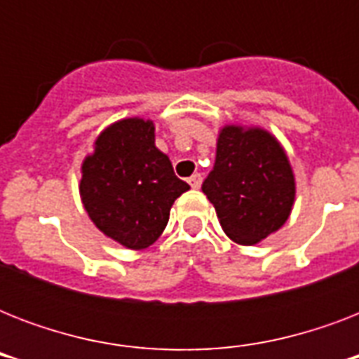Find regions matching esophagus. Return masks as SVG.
<instances>
[{
    "mask_svg": "<svg viewBox=\"0 0 359 359\" xmlns=\"http://www.w3.org/2000/svg\"><path fill=\"white\" fill-rule=\"evenodd\" d=\"M188 182H190V186L194 188V190H197V188H201V182H203V177L199 173L191 175L190 179H188Z\"/></svg>",
    "mask_w": 359,
    "mask_h": 359,
    "instance_id": "1",
    "label": "esophagus"
}]
</instances>
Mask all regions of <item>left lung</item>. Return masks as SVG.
Returning a JSON list of instances; mask_svg holds the SVG:
<instances>
[{"label": "left lung", "instance_id": "1", "mask_svg": "<svg viewBox=\"0 0 359 359\" xmlns=\"http://www.w3.org/2000/svg\"><path fill=\"white\" fill-rule=\"evenodd\" d=\"M222 229L236 244L251 245L287 222L294 203V175L278 140L266 130L225 126L214 169L201 186Z\"/></svg>", "mask_w": 359, "mask_h": 359}]
</instances>
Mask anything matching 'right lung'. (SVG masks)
Listing matches in <instances>:
<instances>
[{"label": "right lung", "instance_id": "right-lung-1", "mask_svg": "<svg viewBox=\"0 0 359 359\" xmlns=\"http://www.w3.org/2000/svg\"><path fill=\"white\" fill-rule=\"evenodd\" d=\"M190 186L154 145L152 121L123 119L95 141L81 165L80 196L104 235L130 250H145L162 235L175 199Z\"/></svg>", "mask_w": 359, "mask_h": 359}]
</instances>
